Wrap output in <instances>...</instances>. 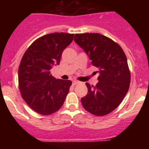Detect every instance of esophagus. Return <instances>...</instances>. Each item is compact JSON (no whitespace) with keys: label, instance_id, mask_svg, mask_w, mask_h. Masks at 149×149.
I'll return each mask as SVG.
<instances>
[{"label":"esophagus","instance_id":"34e87169","mask_svg":"<svg viewBox=\"0 0 149 149\" xmlns=\"http://www.w3.org/2000/svg\"><path fill=\"white\" fill-rule=\"evenodd\" d=\"M79 82L77 81H73V82H72V84H73L74 86H75V85H77V84H78Z\"/></svg>","mask_w":149,"mask_h":149}]
</instances>
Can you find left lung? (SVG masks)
Segmentation results:
<instances>
[{"label": "left lung", "mask_w": 149, "mask_h": 149, "mask_svg": "<svg viewBox=\"0 0 149 149\" xmlns=\"http://www.w3.org/2000/svg\"><path fill=\"white\" fill-rule=\"evenodd\" d=\"M74 40L99 73L95 86L86 83L88 93L81 98L83 107L95 116L110 113L120 104L130 86L127 57L119 45L100 33L75 34Z\"/></svg>", "instance_id": "1"}]
</instances>
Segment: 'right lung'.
<instances>
[{"mask_svg":"<svg viewBox=\"0 0 149 149\" xmlns=\"http://www.w3.org/2000/svg\"><path fill=\"white\" fill-rule=\"evenodd\" d=\"M74 34L54 33L33 42L24 54L18 68V84L22 98L30 108L50 115L63 104L72 81L56 80L50 73L60 64L62 53L73 40Z\"/></svg>","mask_w":149,"mask_h":149,"instance_id":"add662e5","label":"right lung"}]
</instances>
